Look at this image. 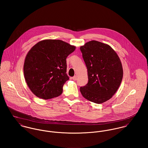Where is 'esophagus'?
Segmentation results:
<instances>
[{
	"mask_svg": "<svg viewBox=\"0 0 148 148\" xmlns=\"http://www.w3.org/2000/svg\"><path fill=\"white\" fill-rule=\"evenodd\" d=\"M72 79L73 80H76V79H77V76H75L72 77Z\"/></svg>",
	"mask_w": 148,
	"mask_h": 148,
	"instance_id": "34e87169",
	"label": "esophagus"
}]
</instances>
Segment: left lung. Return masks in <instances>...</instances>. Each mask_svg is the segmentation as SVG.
<instances>
[{
    "mask_svg": "<svg viewBox=\"0 0 148 148\" xmlns=\"http://www.w3.org/2000/svg\"><path fill=\"white\" fill-rule=\"evenodd\" d=\"M88 71V83L80 90L86 100L96 104L109 100L121 83L123 69L120 59L112 48L92 40L80 47Z\"/></svg>",
    "mask_w": 148,
    "mask_h": 148,
    "instance_id": "8db88e82",
    "label": "left lung"
}]
</instances>
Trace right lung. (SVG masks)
Instances as JSON below:
<instances>
[{
    "mask_svg": "<svg viewBox=\"0 0 148 148\" xmlns=\"http://www.w3.org/2000/svg\"><path fill=\"white\" fill-rule=\"evenodd\" d=\"M76 47L60 40H43L34 45L25 58L23 72L26 83L38 97L47 100L60 96L69 80L67 56Z\"/></svg>",
    "mask_w": 148,
    "mask_h": 148,
    "instance_id": "obj_1",
    "label": "right lung"
}]
</instances>
